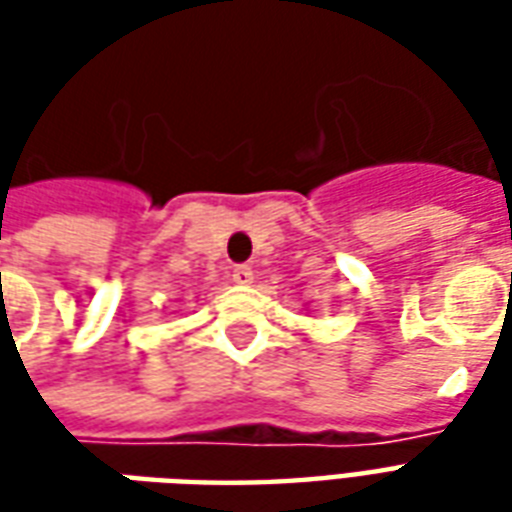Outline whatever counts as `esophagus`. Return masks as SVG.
<instances>
[{
  "label": "esophagus",
  "instance_id": "1",
  "mask_svg": "<svg viewBox=\"0 0 512 512\" xmlns=\"http://www.w3.org/2000/svg\"><path fill=\"white\" fill-rule=\"evenodd\" d=\"M252 279H255V274H252V268H249V266H235L233 268V282H235V285H252Z\"/></svg>",
  "mask_w": 512,
  "mask_h": 512
}]
</instances>
